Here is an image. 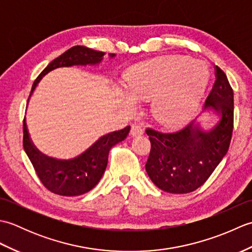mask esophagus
I'll return each instance as SVG.
<instances>
[{"instance_id":"34e87169","label":"esophagus","mask_w":252,"mask_h":252,"mask_svg":"<svg viewBox=\"0 0 252 252\" xmlns=\"http://www.w3.org/2000/svg\"><path fill=\"white\" fill-rule=\"evenodd\" d=\"M143 133H144V129H143L142 126H140V125H133L131 126V131H130L131 136L142 135Z\"/></svg>"}]
</instances>
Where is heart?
<instances>
[{
  "instance_id": "1",
  "label": "heart",
  "mask_w": 252,
  "mask_h": 252,
  "mask_svg": "<svg viewBox=\"0 0 252 252\" xmlns=\"http://www.w3.org/2000/svg\"><path fill=\"white\" fill-rule=\"evenodd\" d=\"M208 72L200 62L168 56L141 63L125 76V88L135 99L152 101L157 120L174 123L195 108L205 92Z\"/></svg>"
}]
</instances>
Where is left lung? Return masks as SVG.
<instances>
[{
	"label": "left lung",
	"instance_id": "1",
	"mask_svg": "<svg viewBox=\"0 0 252 252\" xmlns=\"http://www.w3.org/2000/svg\"><path fill=\"white\" fill-rule=\"evenodd\" d=\"M203 111H213L219 117L210 130H203L196 120L173 133L146 130L152 144L146 172L160 189L171 194L194 191L209 179L228 151L234 123V94L226 74L218 66L216 81Z\"/></svg>",
	"mask_w": 252,
	"mask_h": 252
}]
</instances>
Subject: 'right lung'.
<instances>
[{
	"label": "right lung",
	"mask_w": 252,
	"mask_h": 252,
	"mask_svg": "<svg viewBox=\"0 0 252 252\" xmlns=\"http://www.w3.org/2000/svg\"><path fill=\"white\" fill-rule=\"evenodd\" d=\"M104 52L94 51L89 47L77 45L51 62L32 85L28 98L31 97L37 83L45 74L61 67L95 66L103 61ZM109 54V57H115ZM27 103V106H28ZM130 132V126L100 136L88 149L71 159H56L41 153L32 143L26 118L24 119V149L33 165L35 172L47 189L61 196H79L93 189L103 176L108 154L112 146L122 142Z\"/></svg>",
	"instance_id": "right-lung-1"
}]
</instances>
